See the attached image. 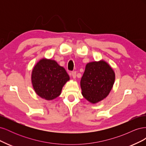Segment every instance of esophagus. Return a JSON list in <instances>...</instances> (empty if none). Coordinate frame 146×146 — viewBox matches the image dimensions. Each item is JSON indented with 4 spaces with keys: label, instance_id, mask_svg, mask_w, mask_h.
I'll use <instances>...</instances> for the list:
<instances>
[{
    "label": "esophagus",
    "instance_id": "obj_1",
    "mask_svg": "<svg viewBox=\"0 0 146 146\" xmlns=\"http://www.w3.org/2000/svg\"><path fill=\"white\" fill-rule=\"evenodd\" d=\"M71 75H72V76L73 78H76V71L72 72Z\"/></svg>",
    "mask_w": 146,
    "mask_h": 146
}]
</instances>
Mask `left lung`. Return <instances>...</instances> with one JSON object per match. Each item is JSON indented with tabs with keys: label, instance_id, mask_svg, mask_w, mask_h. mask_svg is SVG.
Masks as SVG:
<instances>
[{
	"label": "left lung",
	"instance_id": "obj_1",
	"mask_svg": "<svg viewBox=\"0 0 146 146\" xmlns=\"http://www.w3.org/2000/svg\"><path fill=\"white\" fill-rule=\"evenodd\" d=\"M114 80L115 73L105 61L88 63L80 81L82 94L90 103H98L108 96Z\"/></svg>",
	"mask_w": 146,
	"mask_h": 146
}]
</instances>
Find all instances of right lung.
<instances>
[{
  "label": "right lung",
  "mask_w": 146,
  "mask_h": 146,
  "mask_svg": "<svg viewBox=\"0 0 146 146\" xmlns=\"http://www.w3.org/2000/svg\"><path fill=\"white\" fill-rule=\"evenodd\" d=\"M31 78L36 94L47 100L58 97L63 86L70 79L63 67L55 60L45 58L35 65Z\"/></svg>",
  "instance_id": "1"
}]
</instances>
